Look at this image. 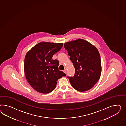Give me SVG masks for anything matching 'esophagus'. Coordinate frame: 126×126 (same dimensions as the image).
Segmentation results:
<instances>
[{
	"mask_svg": "<svg viewBox=\"0 0 126 126\" xmlns=\"http://www.w3.org/2000/svg\"><path fill=\"white\" fill-rule=\"evenodd\" d=\"M66 69H65V70L63 71V72H65V73H66Z\"/></svg>",
	"mask_w": 126,
	"mask_h": 126,
	"instance_id": "1",
	"label": "esophagus"
}]
</instances>
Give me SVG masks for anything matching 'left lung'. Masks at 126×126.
<instances>
[{
	"label": "left lung",
	"mask_w": 126,
	"mask_h": 126,
	"mask_svg": "<svg viewBox=\"0 0 126 126\" xmlns=\"http://www.w3.org/2000/svg\"><path fill=\"white\" fill-rule=\"evenodd\" d=\"M75 72L68 77L72 87L84 92L91 89L99 81L101 73L100 56L98 50L89 42L82 39L65 43Z\"/></svg>",
	"instance_id": "left-lung-1"
}]
</instances>
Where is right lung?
<instances>
[{
	"instance_id": "right-lung-1",
	"label": "right lung",
	"mask_w": 126,
	"mask_h": 126,
	"mask_svg": "<svg viewBox=\"0 0 126 126\" xmlns=\"http://www.w3.org/2000/svg\"><path fill=\"white\" fill-rule=\"evenodd\" d=\"M63 43L42 42L35 45L26 55L24 72L28 82L37 92H52L58 79L66 74L59 71V62L53 55L59 51Z\"/></svg>"
}]
</instances>
